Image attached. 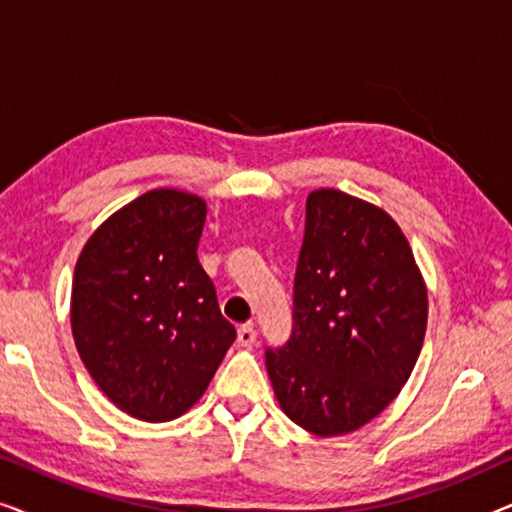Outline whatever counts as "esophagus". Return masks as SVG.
<instances>
[{"instance_id": "esophagus-1", "label": "esophagus", "mask_w": 512, "mask_h": 512, "mask_svg": "<svg viewBox=\"0 0 512 512\" xmlns=\"http://www.w3.org/2000/svg\"><path fill=\"white\" fill-rule=\"evenodd\" d=\"M256 328H254V324H244V326H240L237 328V342H240L242 347H251L256 342Z\"/></svg>"}]
</instances>
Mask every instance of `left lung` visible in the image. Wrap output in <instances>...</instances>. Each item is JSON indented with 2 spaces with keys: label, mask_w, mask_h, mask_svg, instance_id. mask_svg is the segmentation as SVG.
Segmentation results:
<instances>
[{
  "label": "left lung",
  "mask_w": 512,
  "mask_h": 512,
  "mask_svg": "<svg viewBox=\"0 0 512 512\" xmlns=\"http://www.w3.org/2000/svg\"><path fill=\"white\" fill-rule=\"evenodd\" d=\"M429 291L408 237L382 207L317 188L293 289V335L265 354L284 415L319 438L375 419L422 352Z\"/></svg>",
  "instance_id": "left-lung-1"
}]
</instances>
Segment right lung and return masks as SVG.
Listing matches in <instances>:
<instances>
[{
    "instance_id": "add662e5",
    "label": "right lung",
    "mask_w": 512,
    "mask_h": 512,
    "mask_svg": "<svg viewBox=\"0 0 512 512\" xmlns=\"http://www.w3.org/2000/svg\"><path fill=\"white\" fill-rule=\"evenodd\" d=\"M205 216L200 195L153 188L102 221L76 258V352L102 394L142 422L191 410L235 340L195 254Z\"/></svg>"
}]
</instances>
